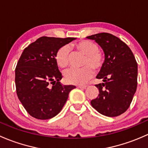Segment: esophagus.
<instances>
[{"instance_id": "esophagus-1", "label": "esophagus", "mask_w": 148, "mask_h": 148, "mask_svg": "<svg viewBox=\"0 0 148 148\" xmlns=\"http://www.w3.org/2000/svg\"><path fill=\"white\" fill-rule=\"evenodd\" d=\"M77 88H80V89H86L87 87L86 85H79V86H77Z\"/></svg>"}]
</instances>
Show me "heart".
<instances>
[{
    "mask_svg": "<svg viewBox=\"0 0 148 148\" xmlns=\"http://www.w3.org/2000/svg\"><path fill=\"white\" fill-rule=\"evenodd\" d=\"M77 51L86 56L83 62L84 67L80 69L67 70L64 73L65 81L70 84L82 85L86 83L94 75V69H100L104 62V57L99 51L97 44L89 40H82L73 45ZM69 49L68 46H62L55 54V62L61 69L66 68L69 64Z\"/></svg>",
    "mask_w": 148,
    "mask_h": 148,
    "instance_id": "1",
    "label": "heart"
}]
</instances>
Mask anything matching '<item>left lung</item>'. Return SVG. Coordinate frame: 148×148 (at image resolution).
Listing matches in <instances>:
<instances>
[{
    "mask_svg": "<svg viewBox=\"0 0 148 148\" xmlns=\"http://www.w3.org/2000/svg\"><path fill=\"white\" fill-rule=\"evenodd\" d=\"M104 53V62L97 79L103 83L96 84L97 97L91 101L92 107L107 117H117L130 105L138 86V64L131 49L115 36L100 33L89 36Z\"/></svg>",
    "mask_w": 148,
    "mask_h": 148,
    "instance_id": "left-lung-1",
    "label": "left lung"
}]
</instances>
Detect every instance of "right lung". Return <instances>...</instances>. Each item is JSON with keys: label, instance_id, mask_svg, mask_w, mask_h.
Listing matches in <instances>:
<instances>
[{"label": "right lung", "instance_id": "add662e5", "mask_svg": "<svg viewBox=\"0 0 148 148\" xmlns=\"http://www.w3.org/2000/svg\"><path fill=\"white\" fill-rule=\"evenodd\" d=\"M74 39L42 36L23 50L15 71L16 93L34 118L48 120L57 115L76 88L60 84L62 75L55 62L58 49Z\"/></svg>", "mask_w": 148, "mask_h": 148}]
</instances>
